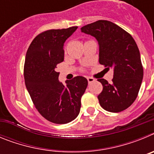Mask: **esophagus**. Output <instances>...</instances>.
Instances as JSON below:
<instances>
[{"label": "esophagus", "mask_w": 154, "mask_h": 154, "mask_svg": "<svg viewBox=\"0 0 154 154\" xmlns=\"http://www.w3.org/2000/svg\"><path fill=\"white\" fill-rule=\"evenodd\" d=\"M87 80H88V82H89V84L92 83V82H93L96 81V80L94 79L93 78H92V77H88V78H87Z\"/></svg>", "instance_id": "esophagus-1"}]
</instances>
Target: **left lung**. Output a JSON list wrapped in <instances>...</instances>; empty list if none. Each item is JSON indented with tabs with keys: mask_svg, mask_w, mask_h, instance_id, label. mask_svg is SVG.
<instances>
[{
	"mask_svg": "<svg viewBox=\"0 0 154 154\" xmlns=\"http://www.w3.org/2000/svg\"><path fill=\"white\" fill-rule=\"evenodd\" d=\"M81 31L97 39L99 62L106 69H113L111 83L104 79H98L103 86L98 96L99 104L109 112L123 111L137 99L143 77L137 43L127 31L106 20L82 27Z\"/></svg>",
	"mask_w": 154,
	"mask_h": 154,
	"instance_id": "left-lung-1",
	"label": "left lung"
}]
</instances>
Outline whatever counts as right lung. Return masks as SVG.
Instances as JSON below:
<instances>
[{
	"instance_id": "right-lung-1",
	"label": "right lung",
	"mask_w": 154,
	"mask_h": 154,
	"mask_svg": "<svg viewBox=\"0 0 154 154\" xmlns=\"http://www.w3.org/2000/svg\"><path fill=\"white\" fill-rule=\"evenodd\" d=\"M78 27L43 31L35 37L25 57L24 77L31 100L47 120L65 124L74 120L80 112L81 98L88 85L82 76L58 81L57 65L64 61L63 45Z\"/></svg>"
}]
</instances>
